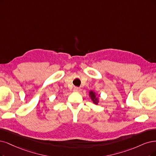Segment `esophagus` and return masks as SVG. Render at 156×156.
Instances as JSON below:
<instances>
[{"label":"esophagus","instance_id":"esophagus-1","mask_svg":"<svg viewBox=\"0 0 156 156\" xmlns=\"http://www.w3.org/2000/svg\"><path fill=\"white\" fill-rule=\"evenodd\" d=\"M80 90V89L78 88V87H74V89H73V91L74 92H78V91H79Z\"/></svg>","mask_w":156,"mask_h":156}]
</instances>
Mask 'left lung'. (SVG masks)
Returning a JSON list of instances; mask_svg holds the SVG:
<instances>
[{
	"instance_id": "left-lung-1",
	"label": "left lung",
	"mask_w": 156,
	"mask_h": 156,
	"mask_svg": "<svg viewBox=\"0 0 156 156\" xmlns=\"http://www.w3.org/2000/svg\"><path fill=\"white\" fill-rule=\"evenodd\" d=\"M89 96L90 97V100L93 101V103L95 105H98L100 102V96H98L96 92L90 90L89 93Z\"/></svg>"
}]
</instances>
